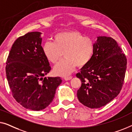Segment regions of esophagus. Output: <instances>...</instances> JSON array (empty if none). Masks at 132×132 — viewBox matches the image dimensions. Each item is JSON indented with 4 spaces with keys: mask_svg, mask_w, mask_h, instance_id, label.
Masks as SVG:
<instances>
[{
    "mask_svg": "<svg viewBox=\"0 0 132 132\" xmlns=\"http://www.w3.org/2000/svg\"><path fill=\"white\" fill-rule=\"evenodd\" d=\"M72 78V77H66L64 78V80L65 81H69V80H70Z\"/></svg>",
    "mask_w": 132,
    "mask_h": 132,
    "instance_id": "obj_1",
    "label": "esophagus"
}]
</instances>
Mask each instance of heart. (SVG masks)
Segmentation results:
<instances>
[{"mask_svg": "<svg viewBox=\"0 0 132 132\" xmlns=\"http://www.w3.org/2000/svg\"><path fill=\"white\" fill-rule=\"evenodd\" d=\"M53 42H47L42 46L46 59L54 64L62 57L65 59L55 64L54 72L65 77L73 72L76 67L82 68L90 62L94 52V43L92 39L78 31H70L57 33Z\"/></svg>", "mask_w": 132, "mask_h": 132, "instance_id": "obj_1", "label": "heart"}]
</instances>
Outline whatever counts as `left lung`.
<instances>
[{
  "label": "left lung",
  "instance_id": "8db88e82",
  "mask_svg": "<svg viewBox=\"0 0 132 132\" xmlns=\"http://www.w3.org/2000/svg\"><path fill=\"white\" fill-rule=\"evenodd\" d=\"M90 62L77 73L81 86L79 101L90 108H99L117 97L121 91L127 68V59L117 41L98 36Z\"/></svg>",
  "mask_w": 132,
  "mask_h": 132
}]
</instances>
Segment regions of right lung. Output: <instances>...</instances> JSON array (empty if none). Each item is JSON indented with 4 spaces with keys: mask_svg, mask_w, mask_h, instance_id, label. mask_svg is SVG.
Returning <instances> with one entry per match:
<instances>
[{
    "mask_svg": "<svg viewBox=\"0 0 132 132\" xmlns=\"http://www.w3.org/2000/svg\"><path fill=\"white\" fill-rule=\"evenodd\" d=\"M41 33L29 32L13 44L6 60V74L13 97L25 108L45 109L53 101L60 77H45L51 70L42 51Z\"/></svg>",
    "mask_w": 132,
    "mask_h": 132,
    "instance_id": "obj_1",
    "label": "right lung"
}]
</instances>
